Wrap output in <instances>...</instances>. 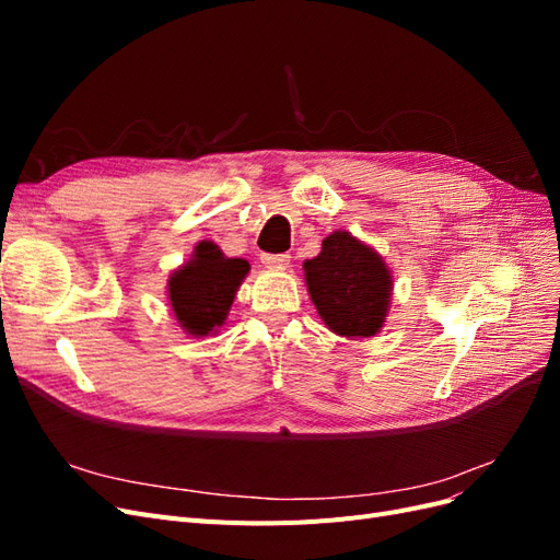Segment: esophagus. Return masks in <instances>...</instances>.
Returning <instances> with one entry per match:
<instances>
[{
  "label": "esophagus",
  "mask_w": 560,
  "mask_h": 560,
  "mask_svg": "<svg viewBox=\"0 0 560 560\" xmlns=\"http://www.w3.org/2000/svg\"><path fill=\"white\" fill-rule=\"evenodd\" d=\"M290 254H261V264L268 266V268H287V264H290Z\"/></svg>",
  "instance_id": "1"
}]
</instances>
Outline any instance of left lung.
<instances>
[{
    "mask_svg": "<svg viewBox=\"0 0 560 560\" xmlns=\"http://www.w3.org/2000/svg\"><path fill=\"white\" fill-rule=\"evenodd\" d=\"M303 270L311 301L334 334L369 338L381 331L393 296V273L374 247L348 231H334Z\"/></svg>",
    "mask_w": 560,
    "mask_h": 560,
    "instance_id": "8db88e82",
    "label": "left lung"
}]
</instances>
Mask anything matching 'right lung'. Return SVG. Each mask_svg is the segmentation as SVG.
<instances>
[{
    "label": "right lung",
    "mask_w": 560,
    "mask_h": 560,
    "mask_svg": "<svg viewBox=\"0 0 560 560\" xmlns=\"http://www.w3.org/2000/svg\"><path fill=\"white\" fill-rule=\"evenodd\" d=\"M247 270L245 259H229L214 243L200 241L191 259L167 278V299L177 325L196 338L217 331L226 322Z\"/></svg>",
    "instance_id": "add662e5"
}]
</instances>
